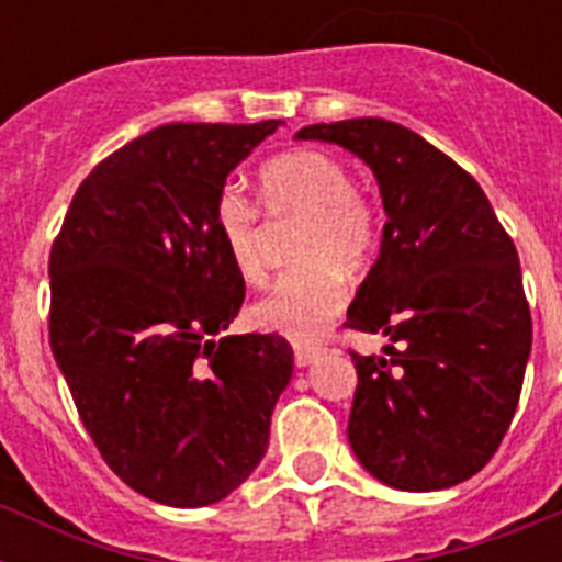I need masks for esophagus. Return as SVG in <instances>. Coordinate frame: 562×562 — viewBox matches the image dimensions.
Wrapping results in <instances>:
<instances>
[{
    "label": "esophagus",
    "mask_w": 562,
    "mask_h": 562,
    "mask_svg": "<svg viewBox=\"0 0 562 562\" xmlns=\"http://www.w3.org/2000/svg\"><path fill=\"white\" fill-rule=\"evenodd\" d=\"M321 352H324V347H317V344H294V364L297 368H308Z\"/></svg>",
    "instance_id": "obj_1"
}]
</instances>
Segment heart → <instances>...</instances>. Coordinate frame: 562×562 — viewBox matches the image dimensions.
<instances>
[{
	"mask_svg": "<svg viewBox=\"0 0 562 562\" xmlns=\"http://www.w3.org/2000/svg\"><path fill=\"white\" fill-rule=\"evenodd\" d=\"M259 194L273 218H303L294 238L297 268L282 273L250 306V321L265 333L312 344L344 308V273L373 262L382 241V215L368 194L352 187V171L324 151H289L259 171ZM215 229L227 259L245 280L265 273L259 206L238 187L215 198Z\"/></svg>",
	"mask_w": 562,
	"mask_h": 562,
	"instance_id": "heart-1",
	"label": "heart"
}]
</instances>
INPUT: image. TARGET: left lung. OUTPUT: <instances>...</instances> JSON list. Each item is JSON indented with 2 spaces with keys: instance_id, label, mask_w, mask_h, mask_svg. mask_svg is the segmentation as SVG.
Instances as JSON below:
<instances>
[{
  "instance_id": "left-lung-1",
  "label": "left lung",
  "mask_w": 562,
  "mask_h": 562,
  "mask_svg": "<svg viewBox=\"0 0 562 562\" xmlns=\"http://www.w3.org/2000/svg\"><path fill=\"white\" fill-rule=\"evenodd\" d=\"M297 139L368 162L387 215L344 324L391 338L384 356L350 352L352 452L387 487H454L496 454L522 393L531 308L514 241L475 178L408 127L347 119Z\"/></svg>"
}]
</instances>
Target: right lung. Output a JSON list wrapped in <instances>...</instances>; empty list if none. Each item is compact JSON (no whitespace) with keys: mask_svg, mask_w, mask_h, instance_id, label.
Masks as SVG:
<instances>
[{"mask_svg":"<svg viewBox=\"0 0 562 562\" xmlns=\"http://www.w3.org/2000/svg\"><path fill=\"white\" fill-rule=\"evenodd\" d=\"M280 125L178 122L136 136L87 175L52 245L57 368L110 470L160 505L229 496L265 458L294 373L282 335L215 341L245 303L215 198Z\"/></svg>","mask_w":562,"mask_h":562,"instance_id":"add662e5","label":"right lung"}]
</instances>
